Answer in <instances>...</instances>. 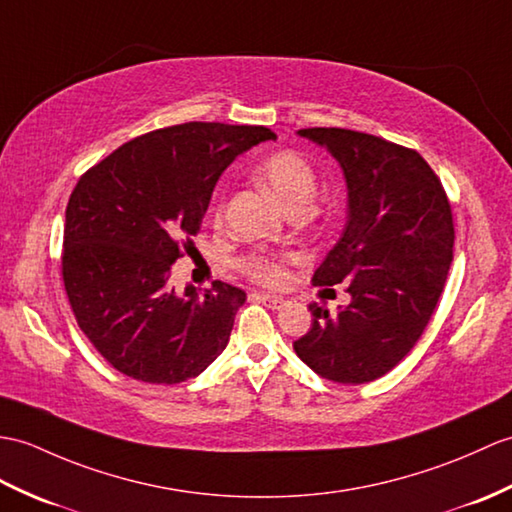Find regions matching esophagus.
Returning a JSON list of instances; mask_svg holds the SVG:
<instances>
[{
  "label": "esophagus",
  "mask_w": 512,
  "mask_h": 512,
  "mask_svg": "<svg viewBox=\"0 0 512 512\" xmlns=\"http://www.w3.org/2000/svg\"><path fill=\"white\" fill-rule=\"evenodd\" d=\"M257 299L264 303V305H268L270 310H281V307L285 305V301L281 299V296H275V294H257Z\"/></svg>",
  "instance_id": "1"
}]
</instances>
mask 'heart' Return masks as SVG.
<instances>
[{
    "instance_id": "b5f03b06",
    "label": "heart",
    "mask_w": 512,
    "mask_h": 512,
    "mask_svg": "<svg viewBox=\"0 0 512 512\" xmlns=\"http://www.w3.org/2000/svg\"><path fill=\"white\" fill-rule=\"evenodd\" d=\"M255 174L288 211H305L318 187V178L310 161L292 150L272 152L257 165ZM242 266L248 275L261 283H279L283 279V270L275 257L251 255L244 259Z\"/></svg>"
}]
</instances>
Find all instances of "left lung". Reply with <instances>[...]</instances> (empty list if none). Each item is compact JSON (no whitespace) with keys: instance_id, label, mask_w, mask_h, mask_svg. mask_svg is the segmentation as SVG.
<instances>
[{"instance_id":"obj_1","label":"left lung","mask_w":512,"mask_h":512,"mask_svg":"<svg viewBox=\"0 0 512 512\" xmlns=\"http://www.w3.org/2000/svg\"><path fill=\"white\" fill-rule=\"evenodd\" d=\"M327 148L347 183V224L314 283H349L351 303L331 314L316 303L299 358L338 384L392 371L419 342L454 259L445 189L419 152L347 128H303Z\"/></svg>"}]
</instances>
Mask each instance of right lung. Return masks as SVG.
Returning <instances> with one entry per match:
<instances>
[{"mask_svg":"<svg viewBox=\"0 0 512 512\" xmlns=\"http://www.w3.org/2000/svg\"><path fill=\"white\" fill-rule=\"evenodd\" d=\"M264 126L189 122L141 135L80 178L65 211L63 281L80 329L117 371L148 384L198 377L227 349L246 294L216 281L178 294L213 189Z\"/></svg>","mask_w":512,"mask_h":512,"instance_id":"1","label":"right lung"}]
</instances>
